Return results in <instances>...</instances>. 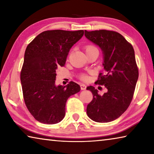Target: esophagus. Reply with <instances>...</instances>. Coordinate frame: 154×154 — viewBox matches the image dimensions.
Listing matches in <instances>:
<instances>
[{
    "label": "esophagus",
    "mask_w": 154,
    "mask_h": 154,
    "mask_svg": "<svg viewBox=\"0 0 154 154\" xmlns=\"http://www.w3.org/2000/svg\"><path fill=\"white\" fill-rule=\"evenodd\" d=\"M80 87H81V90H84L86 89V85H85V84H83V83H82V84L80 85Z\"/></svg>",
    "instance_id": "34e87169"
}]
</instances>
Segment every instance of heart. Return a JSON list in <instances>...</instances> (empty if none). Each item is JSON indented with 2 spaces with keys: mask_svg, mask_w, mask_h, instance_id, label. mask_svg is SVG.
I'll return each mask as SVG.
<instances>
[{
  "mask_svg": "<svg viewBox=\"0 0 154 154\" xmlns=\"http://www.w3.org/2000/svg\"><path fill=\"white\" fill-rule=\"evenodd\" d=\"M93 49H98L96 48L94 45H86L85 47V50L86 52L88 51L93 50ZM79 77H80V79L83 81L88 80V76L86 74H83V73L81 74Z\"/></svg>",
  "mask_w": 154,
  "mask_h": 154,
  "instance_id": "heart-1",
  "label": "heart"
}]
</instances>
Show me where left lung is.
Listing matches in <instances>:
<instances>
[{
	"instance_id": "1",
	"label": "left lung",
	"mask_w": 154,
	"mask_h": 154,
	"mask_svg": "<svg viewBox=\"0 0 154 154\" xmlns=\"http://www.w3.org/2000/svg\"><path fill=\"white\" fill-rule=\"evenodd\" d=\"M85 36L103 52L105 73L99 74L96 83L107 89L100 95L94 87L87 88L93 94L87 114L96 122L113 121L126 111L133 98L139 77L133 47L116 31L85 30Z\"/></svg>"
}]
</instances>
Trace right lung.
I'll use <instances>...</instances> for the list:
<instances>
[{
    "label": "right lung",
    "instance_id": "1",
    "mask_svg": "<svg viewBox=\"0 0 154 154\" xmlns=\"http://www.w3.org/2000/svg\"><path fill=\"white\" fill-rule=\"evenodd\" d=\"M84 31L46 30L28 44L20 72L25 105L36 120L54 124L65 116L70 96L79 92L77 83L55 85L56 69L64 66L70 49L82 37Z\"/></svg>",
    "mask_w": 154,
    "mask_h": 154
}]
</instances>
